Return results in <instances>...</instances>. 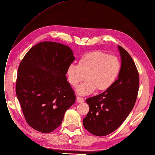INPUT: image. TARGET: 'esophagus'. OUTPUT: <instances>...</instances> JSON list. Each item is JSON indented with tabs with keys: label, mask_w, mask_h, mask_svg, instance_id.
I'll return each instance as SVG.
<instances>
[{
	"label": "esophagus",
	"mask_w": 155,
	"mask_h": 155,
	"mask_svg": "<svg viewBox=\"0 0 155 155\" xmlns=\"http://www.w3.org/2000/svg\"><path fill=\"white\" fill-rule=\"evenodd\" d=\"M77 102L78 103H82L84 102V99L80 97H77Z\"/></svg>",
	"instance_id": "obj_1"
}]
</instances>
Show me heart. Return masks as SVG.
<instances>
[{
  "label": "heart",
  "mask_w": 155,
  "mask_h": 155,
  "mask_svg": "<svg viewBox=\"0 0 155 155\" xmlns=\"http://www.w3.org/2000/svg\"><path fill=\"white\" fill-rule=\"evenodd\" d=\"M120 63L118 58L102 51L85 54L79 60L77 66L71 64L66 70L69 84L76 87L84 77L86 82L78 86L76 92L84 96L98 91H105L110 88L117 80Z\"/></svg>",
  "instance_id": "obj_1"
}]
</instances>
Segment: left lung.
<instances>
[{
  "label": "left lung",
  "instance_id": "obj_1",
  "mask_svg": "<svg viewBox=\"0 0 155 155\" xmlns=\"http://www.w3.org/2000/svg\"><path fill=\"white\" fill-rule=\"evenodd\" d=\"M121 57L118 77L107 90L86 100L89 111L83 119L85 129L103 137L121 126L135 104L139 89V74L133 58L118 46Z\"/></svg>",
  "mask_w": 155,
  "mask_h": 155
}]
</instances>
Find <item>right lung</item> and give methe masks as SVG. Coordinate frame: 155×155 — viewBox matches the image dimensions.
<instances>
[{
	"instance_id": "obj_1",
	"label": "right lung",
	"mask_w": 155,
	"mask_h": 155,
	"mask_svg": "<svg viewBox=\"0 0 155 155\" xmlns=\"http://www.w3.org/2000/svg\"><path fill=\"white\" fill-rule=\"evenodd\" d=\"M74 59L69 46L45 41L29 49L20 64L17 97L27 123L35 130L54 131L75 102L76 96L66 76Z\"/></svg>"
}]
</instances>
